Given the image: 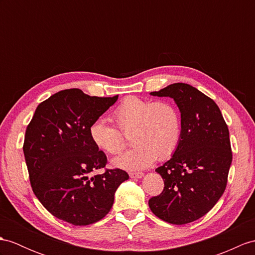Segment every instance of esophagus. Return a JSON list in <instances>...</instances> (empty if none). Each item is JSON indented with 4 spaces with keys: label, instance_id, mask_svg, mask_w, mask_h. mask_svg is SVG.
<instances>
[{
    "label": "esophagus",
    "instance_id": "34e87169",
    "mask_svg": "<svg viewBox=\"0 0 255 255\" xmlns=\"http://www.w3.org/2000/svg\"><path fill=\"white\" fill-rule=\"evenodd\" d=\"M142 176H144V173H141V172H131V173H129V177H131V178L137 179V178H141Z\"/></svg>",
    "mask_w": 255,
    "mask_h": 255
}]
</instances>
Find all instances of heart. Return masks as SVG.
Returning a JSON list of instances; mask_svg holds the SVG:
<instances>
[{
	"label": "heart",
	"mask_w": 255,
	"mask_h": 255,
	"mask_svg": "<svg viewBox=\"0 0 255 255\" xmlns=\"http://www.w3.org/2000/svg\"><path fill=\"white\" fill-rule=\"evenodd\" d=\"M114 120L124 133L132 132L131 150L114 160V164L126 170H142L156 159L169 158L181 140V117L169 102H151L128 96L114 111ZM95 146L110 154L119 153L126 146L122 133L104 118L93 121L89 128Z\"/></svg>",
	"instance_id": "heart-1"
}]
</instances>
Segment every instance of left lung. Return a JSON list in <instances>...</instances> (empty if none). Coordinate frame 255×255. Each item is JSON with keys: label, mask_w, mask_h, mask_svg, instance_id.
Segmentation results:
<instances>
[{"label": "left lung", "mask_w": 255, "mask_h": 255, "mask_svg": "<svg viewBox=\"0 0 255 255\" xmlns=\"http://www.w3.org/2000/svg\"><path fill=\"white\" fill-rule=\"evenodd\" d=\"M150 95L174 99L182 135L172 158L156 169L164 188L149 199V208L170 224H188L224 194L233 160L227 124L213 99L189 84L174 83Z\"/></svg>", "instance_id": "obj_1"}]
</instances>
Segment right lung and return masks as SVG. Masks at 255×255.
Returning <instances> with one entry per match:
<instances>
[{
	"mask_svg": "<svg viewBox=\"0 0 255 255\" xmlns=\"http://www.w3.org/2000/svg\"><path fill=\"white\" fill-rule=\"evenodd\" d=\"M60 91L42 102L26 129L23 154L31 187L49 213L76 226L101 221L114 204L115 192L128 179L123 170H106L107 157L90 137L93 121L117 102Z\"/></svg>",
	"mask_w": 255,
	"mask_h": 255,
	"instance_id": "add662e5",
	"label": "right lung"
}]
</instances>
